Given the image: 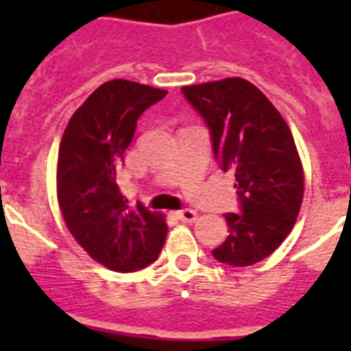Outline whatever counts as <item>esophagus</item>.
Returning a JSON list of instances; mask_svg holds the SVG:
<instances>
[{"instance_id": "34e87169", "label": "esophagus", "mask_w": 351, "mask_h": 351, "mask_svg": "<svg viewBox=\"0 0 351 351\" xmlns=\"http://www.w3.org/2000/svg\"><path fill=\"white\" fill-rule=\"evenodd\" d=\"M176 214H178V218L184 223H193L195 219H197V213H195L193 209H181Z\"/></svg>"}]
</instances>
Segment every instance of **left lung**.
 <instances>
[{
    "label": "left lung",
    "mask_w": 351,
    "mask_h": 351,
    "mask_svg": "<svg viewBox=\"0 0 351 351\" xmlns=\"http://www.w3.org/2000/svg\"><path fill=\"white\" fill-rule=\"evenodd\" d=\"M209 128L213 153L234 170L241 213H226L228 237L218 262L246 267L267 258L295 225L304 172L291 132L278 108L241 77L181 89Z\"/></svg>",
    "instance_id": "1"
}]
</instances>
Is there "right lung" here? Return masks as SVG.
<instances>
[{"label":"right lung","instance_id":"obj_1","mask_svg":"<svg viewBox=\"0 0 351 351\" xmlns=\"http://www.w3.org/2000/svg\"><path fill=\"white\" fill-rule=\"evenodd\" d=\"M165 95L132 80H108L77 108L61 138L58 200L64 223L89 256L110 271L147 267L165 243L163 214L142 204L130 209L117 186L138 117Z\"/></svg>","mask_w":351,"mask_h":351}]
</instances>
